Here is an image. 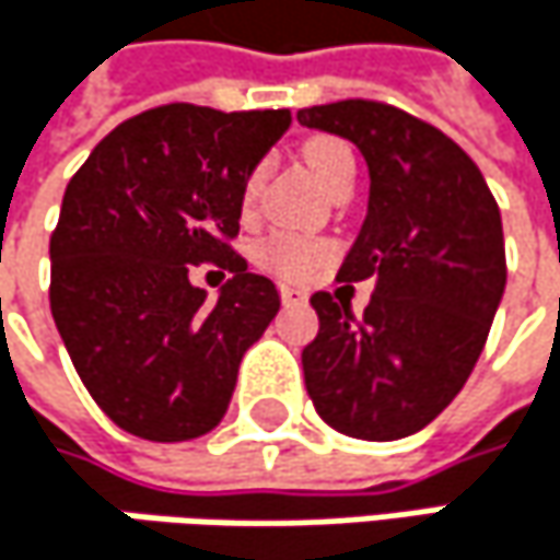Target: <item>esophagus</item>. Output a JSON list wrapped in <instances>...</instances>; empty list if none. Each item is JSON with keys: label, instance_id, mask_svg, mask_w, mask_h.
Here are the masks:
<instances>
[{"label": "esophagus", "instance_id": "esophagus-1", "mask_svg": "<svg viewBox=\"0 0 560 560\" xmlns=\"http://www.w3.org/2000/svg\"><path fill=\"white\" fill-rule=\"evenodd\" d=\"M281 301H284V304H304V301H307V294H304L301 288L281 284Z\"/></svg>", "mask_w": 560, "mask_h": 560}]
</instances>
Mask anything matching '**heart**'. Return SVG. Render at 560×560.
Wrapping results in <instances>:
<instances>
[{"label": "heart", "mask_w": 560, "mask_h": 560, "mask_svg": "<svg viewBox=\"0 0 560 560\" xmlns=\"http://www.w3.org/2000/svg\"><path fill=\"white\" fill-rule=\"evenodd\" d=\"M304 165L324 187H330L340 174L353 171V152L337 139H314L304 145ZM256 187H259V174L249 177L246 200L256 197ZM324 256H327V246L317 240H304V236H276L262 246V262L272 266L284 279L307 276L311 269H317L324 262Z\"/></svg>", "instance_id": "b5f03b06"}]
</instances>
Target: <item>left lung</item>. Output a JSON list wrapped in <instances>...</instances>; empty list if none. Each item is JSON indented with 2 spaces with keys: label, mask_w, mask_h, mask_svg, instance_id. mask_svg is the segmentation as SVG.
<instances>
[{
  "label": "left lung",
  "mask_w": 560,
  "mask_h": 560,
  "mask_svg": "<svg viewBox=\"0 0 560 560\" xmlns=\"http://www.w3.org/2000/svg\"><path fill=\"white\" fill-rule=\"evenodd\" d=\"M298 122L366 159V220L337 279H376L360 320L343 298H311L320 330L301 353L304 386L334 431L398 441L457 398L483 353L505 291L500 207L457 142L395 106L343 100Z\"/></svg>",
  "instance_id": "8db88e82"
}]
</instances>
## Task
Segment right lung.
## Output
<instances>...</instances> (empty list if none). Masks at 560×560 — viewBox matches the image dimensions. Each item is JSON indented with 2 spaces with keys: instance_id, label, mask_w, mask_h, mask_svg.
I'll return each mask as SVG.
<instances>
[{
  "instance_id": "obj_1",
  "label": "right lung",
  "mask_w": 560,
  "mask_h": 560,
  "mask_svg": "<svg viewBox=\"0 0 560 560\" xmlns=\"http://www.w3.org/2000/svg\"><path fill=\"white\" fill-rule=\"evenodd\" d=\"M291 126L288 109L171 103L116 126L63 190L51 236V314L93 401L129 434L213 431L246 350L279 314L276 281L226 240L246 184ZM230 268L217 302L189 266Z\"/></svg>"
}]
</instances>
